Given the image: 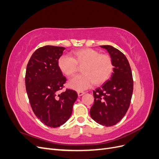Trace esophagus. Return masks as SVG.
Returning <instances> with one entry per match:
<instances>
[{"instance_id": "esophagus-1", "label": "esophagus", "mask_w": 159, "mask_h": 159, "mask_svg": "<svg viewBox=\"0 0 159 159\" xmlns=\"http://www.w3.org/2000/svg\"><path fill=\"white\" fill-rule=\"evenodd\" d=\"M84 93H85V92H84V91H78V95L79 97H80V96H81V95H83Z\"/></svg>"}]
</instances>
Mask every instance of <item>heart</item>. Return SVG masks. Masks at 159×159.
<instances>
[{
    "label": "heart",
    "mask_w": 159,
    "mask_h": 159,
    "mask_svg": "<svg viewBox=\"0 0 159 159\" xmlns=\"http://www.w3.org/2000/svg\"><path fill=\"white\" fill-rule=\"evenodd\" d=\"M57 66L61 72L68 77L74 76L78 67H81L82 74L69 81L71 89L82 91L93 84L99 85L105 82L113 71V63L107 54H99L92 48H82L72 52L70 57L61 56L57 60Z\"/></svg>",
    "instance_id": "obj_1"
}]
</instances>
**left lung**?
I'll list each match as a JSON object with an SVG mask.
<instances>
[{
    "mask_svg": "<svg viewBox=\"0 0 159 159\" xmlns=\"http://www.w3.org/2000/svg\"><path fill=\"white\" fill-rule=\"evenodd\" d=\"M100 47L109 54L113 72L109 80L93 91L94 103L89 113L95 122L110 127L119 122L126 114L131 100L133 81L126 56L112 46Z\"/></svg>",
    "mask_w": 159,
    "mask_h": 159,
    "instance_id": "obj_1",
    "label": "left lung"
}]
</instances>
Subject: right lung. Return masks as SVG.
<instances>
[{"label":"right lung","mask_w":159,"mask_h":159,"mask_svg":"<svg viewBox=\"0 0 159 159\" xmlns=\"http://www.w3.org/2000/svg\"><path fill=\"white\" fill-rule=\"evenodd\" d=\"M65 49L53 46L40 48L33 53L26 67V89L33 111L42 123L54 128L70 119L78 98L71 89L58 93L66 81L57 66Z\"/></svg>","instance_id":"right-lung-1"}]
</instances>
